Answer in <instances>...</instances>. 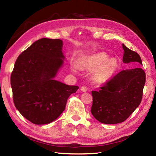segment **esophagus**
I'll list each match as a JSON object with an SVG mask.
<instances>
[{
	"label": "esophagus",
	"instance_id": "1",
	"mask_svg": "<svg viewBox=\"0 0 156 156\" xmlns=\"http://www.w3.org/2000/svg\"><path fill=\"white\" fill-rule=\"evenodd\" d=\"M80 90H82V91H83V92H86L87 90V88L85 86H83V87L80 88Z\"/></svg>",
	"mask_w": 156,
	"mask_h": 156
}]
</instances>
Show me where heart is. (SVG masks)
<instances>
[{"instance_id": "b5f03b06", "label": "heart", "mask_w": 156, "mask_h": 156, "mask_svg": "<svg viewBox=\"0 0 156 156\" xmlns=\"http://www.w3.org/2000/svg\"><path fill=\"white\" fill-rule=\"evenodd\" d=\"M108 58L105 52H97L93 55L84 56L79 60V66L82 69L93 70L98 67L93 73V79L98 83H102L108 78L117 67V61L115 58ZM73 71L77 69V67H73Z\"/></svg>"}]
</instances>
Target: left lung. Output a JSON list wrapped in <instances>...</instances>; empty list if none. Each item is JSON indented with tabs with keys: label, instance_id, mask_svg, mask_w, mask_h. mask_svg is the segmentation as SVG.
<instances>
[{
	"label": "left lung",
	"instance_id": "8db88e82",
	"mask_svg": "<svg viewBox=\"0 0 156 156\" xmlns=\"http://www.w3.org/2000/svg\"><path fill=\"white\" fill-rule=\"evenodd\" d=\"M122 46L123 63L136 62L142 65L137 52L124 44ZM145 80V73L141 68L122 70L104 83L100 90H92L90 111L93 117L105 124L125 121L142 101Z\"/></svg>",
	"mask_w": 156,
	"mask_h": 156
}]
</instances>
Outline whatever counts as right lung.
Wrapping results in <instances>:
<instances>
[{
  "mask_svg": "<svg viewBox=\"0 0 156 156\" xmlns=\"http://www.w3.org/2000/svg\"><path fill=\"white\" fill-rule=\"evenodd\" d=\"M62 47L61 39H39L19 55L11 74L15 106L36 125L56 119L79 88L54 79L63 63Z\"/></svg>",
  "mask_w": 156,
  "mask_h": 156,
  "instance_id": "obj_1",
  "label": "right lung"
}]
</instances>
